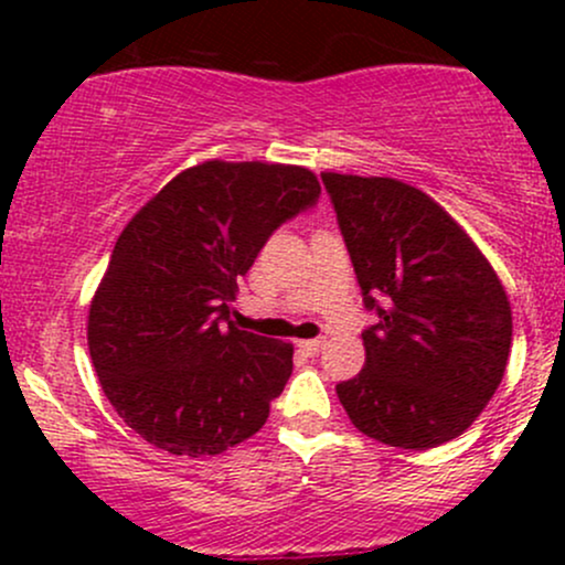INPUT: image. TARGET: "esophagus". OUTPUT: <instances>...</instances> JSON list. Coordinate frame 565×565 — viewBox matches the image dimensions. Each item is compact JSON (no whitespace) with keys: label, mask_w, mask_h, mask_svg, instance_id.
Instances as JSON below:
<instances>
[{"label":"esophagus","mask_w":565,"mask_h":565,"mask_svg":"<svg viewBox=\"0 0 565 565\" xmlns=\"http://www.w3.org/2000/svg\"><path fill=\"white\" fill-rule=\"evenodd\" d=\"M327 345V340H323V337H316V340H305V342H300V348L305 350V353H319V350Z\"/></svg>","instance_id":"34e87169"}]
</instances>
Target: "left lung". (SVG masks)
<instances>
[{
	"mask_svg": "<svg viewBox=\"0 0 565 565\" xmlns=\"http://www.w3.org/2000/svg\"><path fill=\"white\" fill-rule=\"evenodd\" d=\"M364 308V372L337 385L350 423L398 449L462 436L502 382L512 316L468 233L393 178L321 174Z\"/></svg>",
	"mask_w": 565,
	"mask_h": 565,
	"instance_id": "left-lung-1",
	"label": "left lung"
}]
</instances>
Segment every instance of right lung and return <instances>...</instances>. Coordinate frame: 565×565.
Masks as SVG:
<instances>
[{
  "mask_svg": "<svg viewBox=\"0 0 565 565\" xmlns=\"http://www.w3.org/2000/svg\"><path fill=\"white\" fill-rule=\"evenodd\" d=\"M302 167L204 161L129 220L89 305V355L119 417L159 449L206 457L265 425L291 345L231 321L236 281L319 204Z\"/></svg>",
  "mask_w": 565,
  "mask_h": 565,
  "instance_id": "obj_1",
  "label": "right lung"
}]
</instances>
